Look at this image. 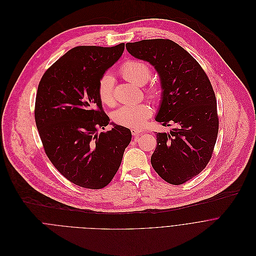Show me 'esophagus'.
<instances>
[{
    "mask_svg": "<svg viewBox=\"0 0 256 256\" xmlns=\"http://www.w3.org/2000/svg\"><path fill=\"white\" fill-rule=\"evenodd\" d=\"M131 133L134 137H138L141 134V130L139 129H131Z\"/></svg>",
    "mask_w": 256,
    "mask_h": 256,
    "instance_id": "1",
    "label": "esophagus"
}]
</instances>
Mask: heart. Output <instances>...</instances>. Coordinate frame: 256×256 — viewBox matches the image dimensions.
Returning a JSON list of instances; mask_svg holds the SVG:
<instances>
[{
  "instance_id": "b5f03b06",
  "label": "heart",
  "mask_w": 256,
  "mask_h": 256,
  "mask_svg": "<svg viewBox=\"0 0 256 256\" xmlns=\"http://www.w3.org/2000/svg\"><path fill=\"white\" fill-rule=\"evenodd\" d=\"M120 74L127 80L138 86L144 84L151 76L150 68L143 62L137 60H128L124 62L119 70ZM114 76L110 72H105L98 82V96L103 104L113 106L116 102L114 92ZM144 92L154 102L160 100L162 90L156 84H149L144 88ZM152 109L147 103H138L121 106L113 114V120L116 124L139 128L151 116Z\"/></svg>"
}]
</instances>
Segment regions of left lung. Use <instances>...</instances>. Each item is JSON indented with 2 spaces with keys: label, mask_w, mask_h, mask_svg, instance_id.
Wrapping results in <instances>:
<instances>
[{
  "label": "left lung",
  "mask_w": 256,
  "mask_h": 256,
  "mask_svg": "<svg viewBox=\"0 0 256 256\" xmlns=\"http://www.w3.org/2000/svg\"><path fill=\"white\" fill-rule=\"evenodd\" d=\"M128 52L156 68L162 100L156 118L170 133H158L151 164L172 184H182L209 164L217 140L219 118L211 82L200 64L170 39L127 43Z\"/></svg>",
  "instance_id": "obj_1"
}]
</instances>
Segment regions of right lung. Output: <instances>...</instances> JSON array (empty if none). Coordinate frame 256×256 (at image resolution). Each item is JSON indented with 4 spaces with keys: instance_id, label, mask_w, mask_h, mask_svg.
I'll return each instance as SVG.
<instances>
[{
    "instance_id": "obj_1",
    "label": "right lung",
    "mask_w": 256,
    "mask_h": 256,
    "mask_svg": "<svg viewBox=\"0 0 256 256\" xmlns=\"http://www.w3.org/2000/svg\"><path fill=\"white\" fill-rule=\"evenodd\" d=\"M112 47L76 46L42 76L34 116L47 158L70 182L98 190L118 172L131 131L110 119L98 96V82L122 56Z\"/></svg>"
}]
</instances>
